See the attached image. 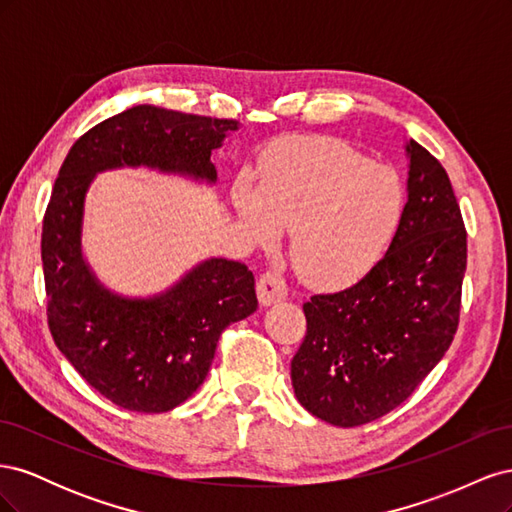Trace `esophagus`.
Returning a JSON list of instances; mask_svg holds the SVG:
<instances>
[{
  "mask_svg": "<svg viewBox=\"0 0 512 512\" xmlns=\"http://www.w3.org/2000/svg\"><path fill=\"white\" fill-rule=\"evenodd\" d=\"M256 292H258L260 305H265V307H269L277 301H284L288 297V288H286L284 277L275 271H267L258 277Z\"/></svg>",
  "mask_w": 512,
  "mask_h": 512,
  "instance_id": "obj_1",
  "label": "esophagus"
}]
</instances>
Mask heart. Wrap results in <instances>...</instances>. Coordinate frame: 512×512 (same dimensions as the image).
<instances>
[{
  "instance_id": "b5f03b06",
  "label": "heart",
  "mask_w": 512,
  "mask_h": 512,
  "mask_svg": "<svg viewBox=\"0 0 512 512\" xmlns=\"http://www.w3.org/2000/svg\"><path fill=\"white\" fill-rule=\"evenodd\" d=\"M235 209L258 243L292 230L294 271L316 288L337 290L361 282L389 250L406 192L391 168L350 145L301 138L271 153L258 188L239 181Z\"/></svg>"
}]
</instances>
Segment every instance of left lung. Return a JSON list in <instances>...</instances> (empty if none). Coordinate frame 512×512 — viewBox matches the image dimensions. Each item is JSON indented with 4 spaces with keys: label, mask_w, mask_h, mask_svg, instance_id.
<instances>
[{
    "label": "left lung",
    "mask_w": 512,
    "mask_h": 512,
    "mask_svg": "<svg viewBox=\"0 0 512 512\" xmlns=\"http://www.w3.org/2000/svg\"><path fill=\"white\" fill-rule=\"evenodd\" d=\"M406 156L408 203L389 250L361 282L303 305L294 395L337 427L371 423L404 404L457 333L466 228L442 164L416 141Z\"/></svg>",
    "instance_id": "1"
}]
</instances>
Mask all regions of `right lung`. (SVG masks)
<instances>
[{
  "label": "right lung",
  "mask_w": 512,
  "mask_h": 512,
  "mask_svg": "<svg viewBox=\"0 0 512 512\" xmlns=\"http://www.w3.org/2000/svg\"><path fill=\"white\" fill-rule=\"evenodd\" d=\"M235 119L138 104L72 145L42 224L46 316L61 354L115 406L168 412L205 382L222 331L256 312L254 275L243 262L209 258L153 297L108 290L83 256L85 196L102 170L145 166L218 181L211 162Z\"/></svg>",
  "instance_id": "obj_1"
}]
</instances>
